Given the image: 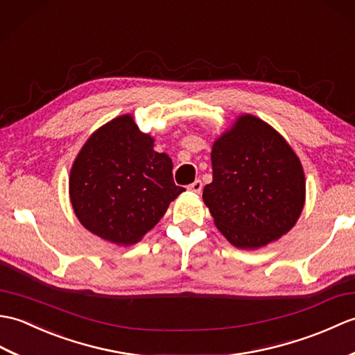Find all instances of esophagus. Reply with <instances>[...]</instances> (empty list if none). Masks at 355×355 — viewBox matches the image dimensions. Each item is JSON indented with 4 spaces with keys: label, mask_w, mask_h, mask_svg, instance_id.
I'll return each mask as SVG.
<instances>
[{
    "label": "esophagus",
    "mask_w": 355,
    "mask_h": 355,
    "mask_svg": "<svg viewBox=\"0 0 355 355\" xmlns=\"http://www.w3.org/2000/svg\"><path fill=\"white\" fill-rule=\"evenodd\" d=\"M202 188H203V185H202V180H194V182L188 187V190L190 191H193V193H196V194H199L200 191H202Z\"/></svg>",
    "instance_id": "1"
}]
</instances>
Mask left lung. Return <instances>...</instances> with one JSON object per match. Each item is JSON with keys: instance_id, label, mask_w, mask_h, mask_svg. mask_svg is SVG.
Masks as SVG:
<instances>
[{"instance_id": "8db88e82", "label": "left lung", "mask_w": 355, "mask_h": 355, "mask_svg": "<svg viewBox=\"0 0 355 355\" xmlns=\"http://www.w3.org/2000/svg\"><path fill=\"white\" fill-rule=\"evenodd\" d=\"M211 162L212 182L203 188V202L235 248H263L295 226L305 203L304 170L272 125L240 115L216 139Z\"/></svg>"}]
</instances>
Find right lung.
Masks as SVG:
<instances>
[{
    "instance_id": "add662e5",
    "label": "right lung",
    "mask_w": 355,
    "mask_h": 355,
    "mask_svg": "<svg viewBox=\"0 0 355 355\" xmlns=\"http://www.w3.org/2000/svg\"><path fill=\"white\" fill-rule=\"evenodd\" d=\"M153 143L132 115L114 118L86 141L69 173V199L89 232L123 246L138 243L185 191Z\"/></svg>"
}]
</instances>
